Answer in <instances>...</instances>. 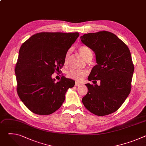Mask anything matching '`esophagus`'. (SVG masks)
<instances>
[{
  "mask_svg": "<svg viewBox=\"0 0 146 146\" xmlns=\"http://www.w3.org/2000/svg\"><path fill=\"white\" fill-rule=\"evenodd\" d=\"M81 85H82L81 83H80V82H78L77 81H76V82H75V86L76 87H79V86H80Z\"/></svg>",
  "mask_w": 146,
  "mask_h": 146,
  "instance_id": "1",
  "label": "esophagus"
}]
</instances>
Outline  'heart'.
I'll list each match as a JSON object with an SVG mask.
<instances>
[{
	"label": "heart",
	"mask_w": 146,
	"mask_h": 146,
	"mask_svg": "<svg viewBox=\"0 0 146 146\" xmlns=\"http://www.w3.org/2000/svg\"><path fill=\"white\" fill-rule=\"evenodd\" d=\"M78 51L80 54L87 61L92 58V53L90 48L86 46H81L78 48ZM70 56V51H69L66 55L65 61V63L68 61ZM88 74V71L87 70H77V69H71L67 73V76L72 79L76 80H81Z\"/></svg>",
	"instance_id": "b5f03b06"
}]
</instances>
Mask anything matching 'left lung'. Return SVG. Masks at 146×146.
<instances>
[{"label": "left lung", "mask_w": 146, "mask_h": 146, "mask_svg": "<svg viewBox=\"0 0 146 146\" xmlns=\"http://www.w3.org/2000/svg\"><path fill=\"white\" fill-rule=\"evenodd\" d=\"M80 38L96 55L97 65L88 80L100 81V86L86 84L88 92L82 99V103L96 115L111 114L121 106L131 90L134 65L129 49L108 31L84 34Z\"/></svg>", "instance_id": "obj_1"}]
</instances>
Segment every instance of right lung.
Here are the masks:
<instances>
[{"label": "right lung", "mask_w": 146, "mask_h": 146, "mask_svg": "<svg viewBox=\"0 0 146 146\" xmlns=\"http://www.w3.org/2000/svg\"><path fill=\"white\" fill-rule=\"evenodd\" d=\"M78 36V32H40L21 46L15 68L17 91L33 113H53L64 103L68 89L74 87L72 79L62 76L55 82L51 76L63 67L66 53Z\"/></svg>", "instance_id": "1"}]
</instances>
